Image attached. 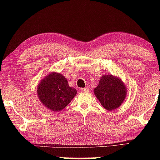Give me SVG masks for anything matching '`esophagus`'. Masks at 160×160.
<instances>
[{
    "label": "esophagus",
    "instance_id": "34e87169",
    "mask_svg": "<svg viewBox=\"0 0 160 160\" xmlns=\"http://www.w3.org/2000/svg\"><path fill=\"white\" fill-rule=\"evenodd\" d=\"M81 92H87L88 91V88H81L80 89Z\"/></svg>",
    "mask_w": 160,
    "mask_h": 160
}]
</instances>
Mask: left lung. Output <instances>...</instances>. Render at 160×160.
Masks as SVG:
<instances>
[{
  "label": "left lung",
  "mask_w": 160,
  "mask_h": 160,
  "mask_svg": "<svg viewBox=\"0 0 160 160\" xmlns=\"http://www.w3.org/2000/svg\"><path fill=\"white\" fill-rule=\"evenodd\" d=\"M94 92L103 107L112 111L123 103L126 97V88L118 78L106 75L100 78L99 85L94 90Z\"/></svg>",
  "instance_id": "left-lung-1"
}]
</instances>
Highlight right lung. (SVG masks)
Masks as SVG:
<instances>
[{
	"label": "right lung",
	"mask_w": 160,
	"mask_h": 160,
	"mask_svg": "<svg viewBox=\"0 0 160 160\" xmlns=\"http://www.w3.org/2000/svg\"><path fill=\"white\" fill-rule=\"evenodd\" d=\"M39 100L52 112L63 109L77 94V90L70 88L63 75L52 72L40 82L37 89Z\"/></svg>",
	"instance_id": "obj_1"
}]
</instances>
